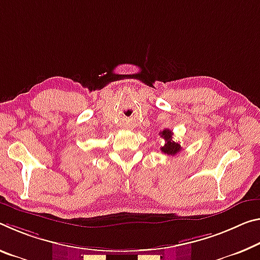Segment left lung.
I'll list each match as a JSON object with an SVG mask.
<instances>
[{
	"label": "left lung",
	"mask_w": 260,
	"mask_h": 260,
	"mask_svg": "<svg viewBox=\"0 0 260 260\" xmlns=\"http://www.w3.org/2000/svg\"><path fill=\"white\" fill-rule=\"evenodd\" d=\"M159 135L166 140V145L160 148V151L164 152V154L175 156L177 152L182 150V147H180L179 143L172 140V132L170 129H164L163 132H160Z\"/></svg>",
	"instance_id": "8db88e82"
}]
</instances>
